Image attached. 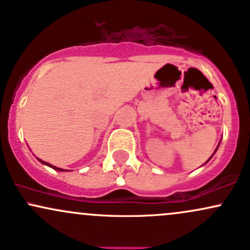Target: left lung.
Returning <instances> with one entry per match:
<instances>
[{"label": "left lung", "instance_id": "1", "mask_svg": "<svg viewBox=\"0 0 250 250\" xmlns=\"http://www.w3.org/2000/svg\"><path fill=\"white\" fill-rule=\"evenodd\" d=\"M216 150H217V149H216ZM216 150H215V152H216Z\"/></svg>", "mask_w": 250, "mask_h": 250}]
</instances>
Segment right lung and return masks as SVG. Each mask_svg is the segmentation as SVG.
<instances>
[{
    "label": "right lung",
    "instance_id": "obj_1",
    "mask_svg": "<svg viewBox=\"0 0 250 250\" xmlns=\"http://www.w3.org/2000/svg\"><path fill=\"white\" fill-rule=\"evenodd\" d=\"M39 160H40V159H39ZM40 161H41V163H42V164H45V165H47V166H49V167H52V168H53V169H56V171H60V172H62V171H64V169H62V168H59V167H56V166H52V165H49V164L45 163V161H42V160H40Z\"/></svg>",
    "mask_w": 250,
    "mask_h": 250
}]
</instances>
